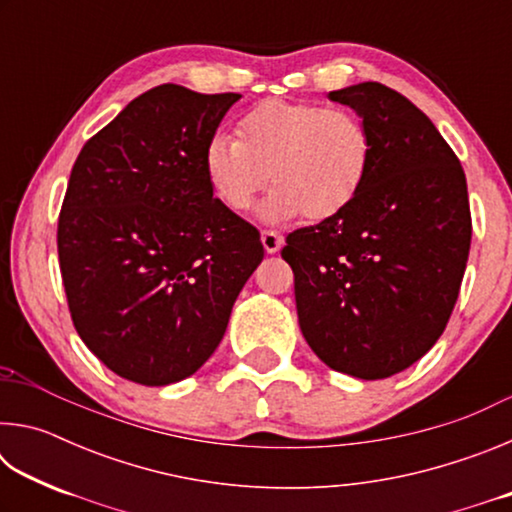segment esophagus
I'll return each instance as SVG.
<instances>
[{
  "label": "esophagus",
  "mask_w": 512,
  "mask_h": 512,
  "mask_svg": "<svg viewBox=\"0 0 512 512\" xmlns=\"http://www.w3.org/2000/svg\"><path fill=\"white\" fill-rule=\"evenodd\" d=\"M262 244H264L266 253H277V250L282 248L284 239L277 235L275 230H262Z\"/></svg>",
  "instance_id": "34e87169"
}]
</instances>
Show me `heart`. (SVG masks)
<instances>
[{"label":"heart","instance_id":"obj_1","mask_svg":"<svg viewBox=\"0 0 512 512\" xmlns=\"http://www.w3.org/2000/svg\"><path fill=\"white\" fill-rule=\"evenodd\" d=\"M235 137L216 133L203 151L207 185L230 212L250 210L273 180L266 219H332L354 203L372 167L366 121L341 106L268 99L237 119Z\"/></svg>","mask_w":512,"mask_h":512}]
</instances>
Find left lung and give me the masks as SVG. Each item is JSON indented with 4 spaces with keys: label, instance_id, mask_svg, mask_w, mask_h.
I'll use <instances>...</instances> for the list:
<instances>
[{
    "label": "left lung",
    "instance_id": "1",
    "mask_svg": "<svg viewBox=\"0 0 512 512\" xmlns=\"http://www.w3.org/2000/svg\"><path fill=\"white\" fill-rule=\"evenodd\" d=\"M359 112L372 167L341 214L293 230L302 336L329 368L384 379L445 332L472 241L465 171L431 119L400 92L359 83L329 92Z\"/></svg>",
    "mask_w": 512,
    "mask_h": 512
}]
</instances>
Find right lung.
Segmentation results:
<instances>
[{"mask_svg":"<svg viewBox=\"0 0 512 512\" xmlns=\"http://www.w3.org/2000/svg\"><path fill=\"white\" fill-rule=\"evenodd\" d=\"M239 99L158 85L72 167L58 216L69 314L94 357L135 384L194 375L264 257L255 225L216 201L203 169L207 140Z\"/></svg>","mask_w":512,"mask_h":512,"instance_id":"add662e5","label":"right lung"}]
</instances>
